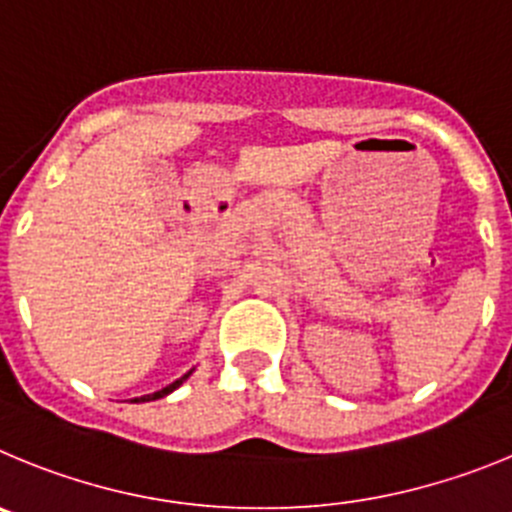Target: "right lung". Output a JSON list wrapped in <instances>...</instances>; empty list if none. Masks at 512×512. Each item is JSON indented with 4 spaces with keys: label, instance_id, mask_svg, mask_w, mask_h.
Returning a JSON list of instances; mask_svg holds the SVG:
<instances>
[{
    "label": "right lung",
    "instance_id": "obj_1",
    "mask_svg": "<svg viewBox=\"0 0 512 512\" xmlns=\"http://www.w3.org/2000/svg\"><path fill=\"white\" fill-rule=\"evenodd\" d=\"M191 372H193V370H191ZM191 372H186V375H183V377H178V380H176V382H170L168 388L158 390V393L142 395V398H132V400H130V403H150V400H158V398H165V395H170V393H173V390H176V388H181L183 382H186V380H188V377H191Z\"/></svg>",
    "mask_w": 512,
    "mask_h": 512
}]
</instances>
